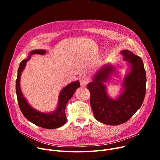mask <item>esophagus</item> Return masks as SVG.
Instances as JSON below:
<instances>
[{
  "label": "esophagus",
  "instance_id": "1",
  "mask_svg": "<svg viewBox=\"0 0 160 160\" xmlns=\"http://www.w3.org/2000/svg\"><path fill=\"white\" fill-rule=\"evenodd\" d=\"M79 80H80V85L82 87L86 86L87 85V83L89 82V78L86 77V76H82V77L79 78Z\"/></svg>",
  "mask_w": 160,
  "mask_h": 160
}]
</instances>
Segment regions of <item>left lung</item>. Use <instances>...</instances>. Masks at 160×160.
<instances>
[{
  "label": "left lung",
  "instance_id": "left-lung-1",
  "mask_svg": "<svg viewBox=\"0 0 160 160\" xmlns=\"http://www.w3.org/2000/svg\"><path fill=\"white\" fill-rule=\"evenodd\" d=\"M128 63L120 93L115 98L108 94L104 83L111 80L117 71L111 63L103 65L88 84L90 104L95 118L107 125H119L128 121L141 106L146 93L147 77L141 58L128 50L121 52Z\"/></svg>",
  "mask_w": 160,
  "mask_h": 160
}]
</instances>
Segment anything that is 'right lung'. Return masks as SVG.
I'll return each instance as SVG.
<instances>
[{"mask_svg":"<svg viewBox=\"0 0 160 160\" xmlns=\"http://www.w3.org/2000/svg\"><path fill=\"white\" fill-rule=\"evenodd\" d=\"M45 54V50H33L28 54L26 60H23L19 65L18 71V78L16 80V94L20 110L30 122L39 127L47 129H55L61 127L66 122L67 117L65 115V108L67 102L74 94L76 90L80 86L79 81H74L65 86L60 91L58 97V105L56 110L51 112H41L36 110L29 104L27 100L22 93L20 87L21 74L26 67L27 62L30 60L33 54Z\"/></svg>","mask_w":160,"mask_h":160,"instance_id":"obj_1","label":"right lung"}]
</instances>
